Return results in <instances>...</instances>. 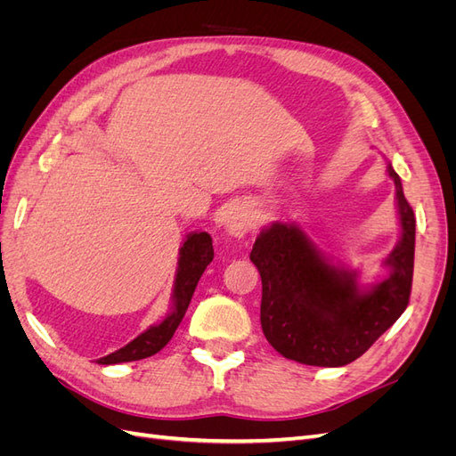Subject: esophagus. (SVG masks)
Returning <instances> with one entry per match:
<instances>
[{
  "instance_id": "esophagus-1",
  "label": "esophagus",
  "mask_w": 456,
  "mask_h": 456,
  "mask_svg": "<svg viewBox=\"0 0 456 456\" xmlns=\"http://www.w3.org/2000/svg\"><path fill=\"white\" fill-rule=\"evenodd\" d=\"M253 226V213L241 203L232 205L224 216V228L233 238H243Z\"/></svg>"
}]
</instances>
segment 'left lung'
Instances as JSON below:
<instances>
[{
  "label": "left lung",
  "instance_id": "obj_1",
  "mask_svg": "<svg viewBox=\"0 0 456 456\" xmlns=\"http://www.w3.org/2000/svg\"><path fill=\"white\" fill-rule=\"evenodd\" d=\"M394 178L402 238L384 260L390 275L362 289L357 273L329 265L295 224L273 223L258 233L251 260L262 280L260 325L287 360L342 367L363 355L409 305L415 265V213Z\"/></svg>",
  "mask_w": 456,
  "mask_h": 456
}]
</instances>
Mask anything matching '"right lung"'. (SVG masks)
I'll list each match as a JSON object with an SVG mask.
<instances>
[{
  "mask_svg": "<svg viewBox=\"0 0 456 456\" xmlns=\"http://www.w3.org/2000/svg\"><path fill=\"white\" fill-rule=\"evenodd\" d=\"M178 255L181 256H178V268L173 289V310L161 323L146 329L144 333L131 340L127 346H123L106 357H101V365L144 360V357L158 354L165 344L173 338L176 327L181 325L183 317L188 310L191 295L196 291V285L201 278V273L213 260V240L207 232H191L183 243L181 253Z\"/></svg>",
  "mask_w": 456,
  "mask_h": 456,
  "instance_id": "right-lung-1",
  "label": "right lung"
}]
</instances>
